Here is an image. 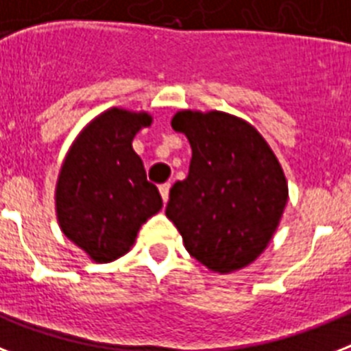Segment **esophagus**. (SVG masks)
<instances>
[{
  "mask_svg": "<svg viewBox=\"0 0 351 351\" xmlns=\"http://www.w3.org/2000/svg\"><path fill=\"white\" fill-rule=\"evenodd\" d=\"M158 189H160V195H162V198H164V202H167V200H169V189H171L169 182H165V184H162V186H160Z\"/></svg>",
  "mask_w": 351,
  "mask_h": 351,
  "instance_id": "1",
  "label": "esophagus"
}]
</instances>
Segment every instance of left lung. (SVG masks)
Masks as SVG:
<instances>
[{
    "instance_id": "1",
    "label": "left lung",
    "mask_w": 351,
    "mask_h": 351,
    "mask_svg": "<svg viewBox=\"0 0 351 351\" xmlns=\"http://www.w3.org/2000/svg\"><path fill=\"white\" fill-rule=\"evenodd\" d=\"M191 143L186 180L169 191L167 219L211 271L230 273L266 250L288 202V184L261 132L228 112L180 111L171 120Z\"/></svg>"
}]
</instances>
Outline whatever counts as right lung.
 Returning <instances> with one entry per match:
<instances>
[{
  "label": "right lung",
  "mask_w": 351,
  "mask_h": 351,
  "mask_svg": "<svg viewBox=\"0 0 351 351\" xmlns=\"http://www.w3.org/2000/svg\"><path fill=\"white\" fill-rule=\"evenodd\" d=\"M151 125L147 112L109 109L69 149L56 186L63 234L95 262H111L134 244L140 226L162 209L132 138Z\"/></svg>",
  "instance_id": "right-lung-1"
}]
</instances>
